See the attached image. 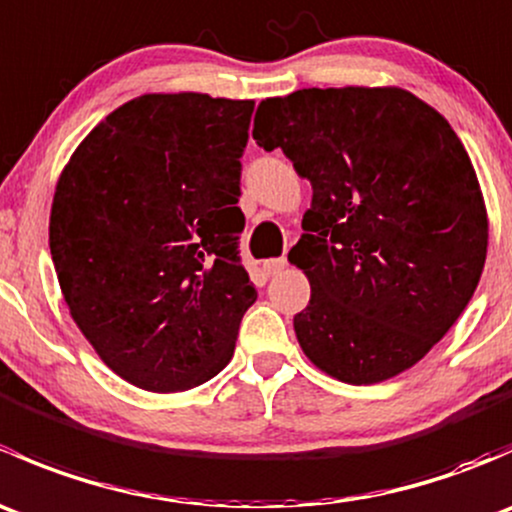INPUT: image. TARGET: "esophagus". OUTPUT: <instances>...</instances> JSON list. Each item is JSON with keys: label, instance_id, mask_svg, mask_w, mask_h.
<instances>
[{"label": "esophagus", "instance_id": "esophagus-1", "mask_svg": "<svg viewBox=\"0 0 512 512\" xmlns=\"http://www.w3.org/2000/svg\"><path fill=\"white\" fill-rule=\"evenodd\" d=\"M287 267V260L285 257H272V260H265L262 262V272H265L267 277L277 275V272H282Z\"/></svg>", "mask_w": 512, "mask_h": 512}]
</instances>
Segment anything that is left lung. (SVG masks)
Wrapping results in <instances>:
<instances>
[{"instance_id": "obj_1", "label": "left lung", "mask_w": 512, "mask_h": 512, "mask_svg": "<svg viewBox=\"0 0 512 512\" xmlns=\"http://www.w3.org/2000/svg\"><path fill=\"white\" fill-rule=\"evenodd\" d=\"M252 138L312 183L289 262L309 304L299 347L324 374L376 384L441 342L476 292L488 218L446 118L404 89H302L267 98Z\"/></svg>"}]
</instances>
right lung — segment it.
Segmentation results:
<instances>
[{
  "label": "right lung",
  "instance_id": "add662e5",
  "mask_svg": "<svg viewBox=\"0 0 512 512\" xmlns=\"http://www.w3.org/2000/svg\"><path fill=\"white\" fill-rule=\"evenodd\" d=\"M252 108L138 96L81 141L56 183L61 294L103 364L138 389L185 391L220 374L257 299L237 208Z\"/></svg>",
  "mask_w": 512,
  "mask_h": 512
}]
</instances>
